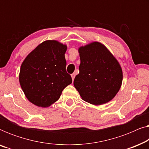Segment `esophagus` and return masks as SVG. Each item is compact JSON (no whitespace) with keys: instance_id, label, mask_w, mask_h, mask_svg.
Wrapping results in <instances>:
<instances>
[{"instance_id":"esophagus-1","label":"esophagus","mask_w":149,"mask_h":149,"mask_svg":"<svg viewBox=\"0 0 149 149\" xmlns=\"http://www.w3.org/2000/svg\"><path fill=\"white\" fill-rule=\"evenodd\" d=\"M71 77H72V81H74V77H75V74H74V73H73V74H71Z\"/></svg>"}]
</instances>
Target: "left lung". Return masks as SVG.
Segmentation results:
<instances>
[{
    "label": "left lung",
    "instance_id": "obj_1",
    "mask_svg": "<svg viewBox=\"0 0 149 149\" xmlns=\"http://www.w3.org/2000/svg\"><path fill=\"white\" fill-rule=\"evenodd\" d=\"M81 64L74 86L81 98L101 105L114 98L123 81L119 62L101 42L95 41L79 48Z\"/></svg>",
    "mask_w": 149,
    "mask_h": 149
}]
</instances>
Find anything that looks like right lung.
<instances>
[{"label":"right lung","mask_w":149,"mask_h":149,"mask_svg":"<svg viewBox=\"0 0 149 149\" xmlns=\"http://www.w3.org/2000/svg\"><path fill=\"white\" fill-rule=\"evenodd\" d=\"M66 45L47 40L26 56L20 68L19 81L26 97L39 107H48L60 98L72 83L66 72Z\"/></svg>","instance_id":"1"}]
</instances>
